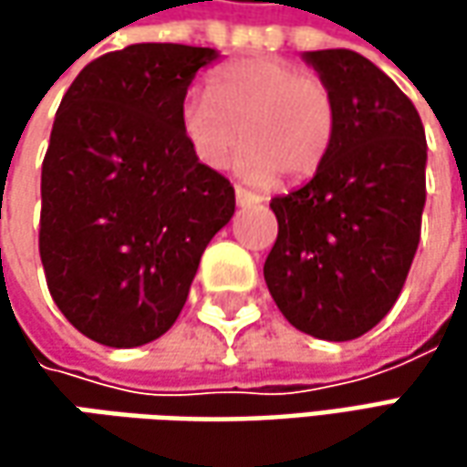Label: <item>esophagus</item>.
I'll return each mask as SVG.
<instances>
[{"label":"esophagus","instance_id":"1","mask_svg":"<svg viewBox=\"0 0 467 467\" xmlns=\"http://www.w3.org/2000/svg\"><path fill=\"white\" fill-rule=\"evenodd\" d=\"M262 197L260 194H254V192H249V189L236 187V205L246 207V205H257Z\"/></svg>","mask_w":467,"mask_h":467}]
</instances>
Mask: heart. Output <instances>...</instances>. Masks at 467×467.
<instances>
[{
	"mask_svg": "<svg viewBox=\"0 0 467 467\" xmlns=\"http://www.w3.org/2000/svg\"><path fill=\"white\" fill-rule=\"evenodd\" d=\"M335 121L330 85L278 57L234 59L215 69L210 90L192 88L182 100L194 158L223 169L244 137L239 171L254 184L314 176L330 153Z\"/></svg>",
	"mask_w": 467,
	"mask_h": 467,
	"instance_id": "obj_1",
	"label": "heart"
}]
</instances>
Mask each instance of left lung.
Wrapping results in <instances>:
<instances>
[{
  "mask_svg": "<svg viewBox=\"0 0 467 467\" xmlns=\"http://www.w3.org/2000/svg\"><path fill=\"white\" fill-rule=\"evenodd\" d=\"M335 96V137L304 187L273 197L278 239L265 280L283 317L322 340H353L403 291L421 239L426 137L413 100L350 48L309 51Z\"/></svg>",
  "mask_w": 467,
  "mask_h": 467,
  "instance_id": "left-lung-1",
  "label": "left lung"
}]
</instances>
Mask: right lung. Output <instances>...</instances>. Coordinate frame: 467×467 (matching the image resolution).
<instances>
[{
    "mask_svg": "<svg viewBox=\"0 0 467 467\" xmlns=\"http://www.w3.org/2000/svg\"><path fill=\"white\" fill-rule=\"evenodd\" d=\"M213 48L135 44L64 93L41 169L38 252L72 327L111 348L161 337L236 207L231 182L182 132V100Z\"/></svg>",
    "mask_w": 467,
    "mask_h": 467,
    "instance_id": "right-lung-1",
    "label": "right lung"
}]
</instances>
